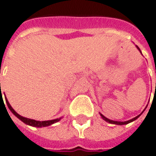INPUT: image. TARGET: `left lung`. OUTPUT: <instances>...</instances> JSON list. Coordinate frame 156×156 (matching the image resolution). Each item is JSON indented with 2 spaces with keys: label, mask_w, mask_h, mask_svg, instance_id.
Returning a JSON list of instances; mask_svg holds the SVG:
<instances>
[{
  "label": "left lung",
  "mask_w": 156,
  "mask_h": 156,
  "mask_svg": "<svg viewBox=\"0 0 156 156\" xmlns=\"http://www.w3.org/2000/svg\"><path fill=\"white\" fill-rule=\"evenodd\" d=\"M136 48L138 49L140 51V52L141 53V51H140V48L136 45ZM147 108V107H146ZM142 113V112H141ZM140 113V114H141ZM140 114H139L138 116H136L135 118H133L132 119H129V120H127V121H115V120H112V119H107V118H105V116L103 115V114H101L100 113V115H101V117L103 118V119L104 120H105L106 122H108V123H111V124H115V125H126V124H128V123H130V122H132V121H133V120H135V119H137L139 118L140 116Z\"/></svg>",
  "instance_id": "1"
}]
</instances>
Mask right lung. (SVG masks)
Listing matches in <instances>:
<instances>
[{
  "instance_id": "add662e5",
  "label": "right lung",
  "mask_w": 156,
  "mask_h": 156,
  "mask_svg": "<svg viewBox=\"0 0 156 156\" xmlns=\"http://www.w3.org/2000/svg\"><path fill=\"white\" fill-rule=\"evenodd\" d=\"M0 90H1V83H0ZM2 99V101H3V99H2V91H1V94H0V100ZM5 99H6V103H7V105H8V107L9 108V110H10L12 113L15 115V116H16L17 118L19 119H21L23 123L25 124H27V125H30L32 126H36V127H43V126H51L52 124H54V123H56V122H58L59 121L60 119L62 118H58V119H51V120H44V121H38V120H35V119H28V118H24L23 116H21L20 114H18L13 108H12V106L10 105V104L9 103V101H8V99L6 98V96H5ZM4 103V102H3Z\"/></svg>"
}]
</instances>
